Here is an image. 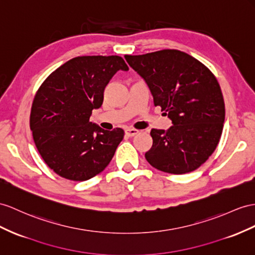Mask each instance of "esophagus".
I'll return each mask as SVG.
<instances>
[{
    "mask_svg": "<svg viewBox=\"0 0 255 255\" xmlns=\"http://www.w3.org/2000/svg\"><path fill=\"white\" fill-rule=\"evenodd\" d=\"M139 132H140V130L134 129V128H126L125 129V133L128 136H134V135L138 134Z\"/></svg>",
    "mask_w": 255,
    "mask_h": 255,
    "instance_id": "esophagus-1",
    "label": "esophagus"
}]
</instances>
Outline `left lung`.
<instances>
[{
    "mask_svg": "<svg viewBox=\"0 0 255 255\" xmlns=\"http://www.w3.org/2000/svg\"><path fill=\"white\" fill-rule=\"evenodd\" d=\"M144 78L173 125L151 130L148 164L172 174L192 172L210 157L220 141L225 120L224 98L217 77L204 63L184 51L162 49L125 56Z\"/></svg>",
    "mask_w": 255,
    "mask_h": 255,
    "instance_id": "left-lung-1",
    "label": "left lung"
}]
</instances>
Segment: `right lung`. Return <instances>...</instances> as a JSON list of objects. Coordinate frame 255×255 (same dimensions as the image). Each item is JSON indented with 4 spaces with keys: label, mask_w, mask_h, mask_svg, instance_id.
Listing matches in <instances>:
<instances>
[{
    "label": "right lung",
    "mask_w": 255,
    "mask_h": 255,
    "mask_svg": "<svg viewBox=\"0 0 255 255\" xmlns=\"http://www.w3.org/2000/svg\"><path fill=\"white\" fill-rule=\"evenodd\" d=\"M129 68L120 56H80L43 82L32 102L30 129L38 153L55 173L86 181L113 158L124 130H104L89 122L103 102L104 88L119 70Z\"/></svg>",
    "instance_id": "right-lung-1"
}]
</instances>
